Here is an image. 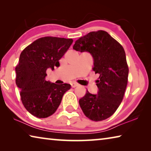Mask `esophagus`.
Returning <instances> with one entry per match:
<instances>
[{
	"label": "esophagus",
	"mask_w": 151,
	"mask_h": 151,
	"mask_svg": "<svg viewBox=\"0 0 151 151\" xmlns=\"http://www.w3.org/2000/svg\"><path fill=\"white\" fill-rule=\"evenodd\" d=\"M78 86V83H71V86H72L73 88H75L76 86Z\"/></svg>",
	"instance_id": "obj_1"
}]
</instances>
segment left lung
Listing matches in <instances>:
<instances>
[{
	"label": "left lung",
	"mask_w": 151,
	"mask_h": 151,
	"mask_svg": "<svg viewBox=\"0 0 151 151\" xmlns=\"http://www.w3.org/2000/svg\"><path fill=\"white\" fill-rule=\"evenodd\" d=\"M73 48L90 53L93 70L100 75L96 81L97 94L87 91L79 99L82 111L92 121L108 119L121 104L127 85L129 68L124 48L104 30L88 33L76 40Z\"/></svg>",
	"instance_id": "left-lung-1"
}]
</instances>
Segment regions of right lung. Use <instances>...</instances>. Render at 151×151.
I'll list each match as a JSON object with an SVG mask.
<instances>
[{
  "label": "right lung",
  "instance_id": "right-lung-1",
  "mask_svg": "<svg viewBox=\"0 0 151 151\" xmlns=\"http://www.w3.org/2000/svg\"><path fill=\"white\" fill-rule=\"evenodd\" d=\"M72 39L46 37L36 40L22 50L15 68L16 84L28 111L38 118L54 114L66 91L67 83L57 85L46 80L47 70L60 66L59 60L72 45Z\"/></svg>",
  "mask_w": 151,
  "mask_h": 151
}]
</instances>
